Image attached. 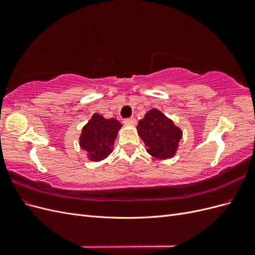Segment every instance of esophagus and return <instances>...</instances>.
Returning a JSON list of instances; mask_svg holds the SVG:
<instances>
[{"label": "esophagus", "instance_id": "34e87169", "mask_svg": "<svg viewBox=\"0 0 255 255\" xmlns=\"http://www.w3.org/2000/svg\"><path fill=\"white\" fill-rule=\"evenodd\" d=\"M123 122H125L126 125H128V126H135L137 123L136 119H134V118H127V119H125V121H123Z\"/></svg>", "mask_w": 255, "mask_h": 255}]
</instances>
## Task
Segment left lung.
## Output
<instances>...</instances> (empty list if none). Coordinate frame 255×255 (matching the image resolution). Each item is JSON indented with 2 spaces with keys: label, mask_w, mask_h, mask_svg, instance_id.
I'll return each instance as SVG.
<instances>
[{
  "label": "left lung",
  "mask_w": 255,
  "mask_h": 255,
  "mask_svg": "<svg viewBox=\"0 0 255 255\" xmlns=\"http://www.w3.org/2000/svg\"><path fill=\"white\" fill-rule=\"evenodd\" d=\"M137 130L148 146L146 152L159 159H167L175 155L183 135L181 128L156 109L149 111L144 118L139 120Z\"/></svg>",
  "instance_id": "8db88e82"
}]
</instances>
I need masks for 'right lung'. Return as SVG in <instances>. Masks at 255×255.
Listing matches in <instances>:
<instances>
[{"mask_svg":"<svg viewBox=\"0 0 255 255\" xmlns=\"http://www.w3.org/2000/svg\"><path fill=\"white\" fill-rule=\"evenodd\" d=\"M121 127L117 119H105L97 113L92 116L80 136L81 148L87 152L90 160L99 161L110 155Z\"/></svg>","mask_w":255,"mask_h":255,"instance_id":"obj_1","label":"right lung"}]
</instances>
